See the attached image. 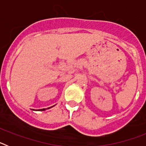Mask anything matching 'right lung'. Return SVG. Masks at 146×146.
Returning <instances> with one entry per match:
<instances>
[{"label": "right lung", "instance_id": "add662e5", "mask_svg": "<svg viewBox=\"0 0 146 146\" xmlns=\"http://www.w3.org/2000/svg\"><path fill=\"white\" fill-rule=\"evenodd\" d=\"M44 110L45 109H41V110H42V111H43V110Z\"/></svg>", "mask_w": 146, "mask_h": 146}]
</instances>
